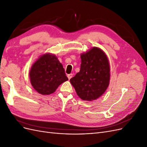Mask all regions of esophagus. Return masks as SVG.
<instances>
[{
    "mask_svg": "<svg viewBox=\"0 0 147 147\" xmlns=\"http://www.w3.org/2000/svg\"><path fill=\"white\" fill-rule=\"evenodd\" d=\"M73 77V74H68L67 75V77L70 80L71 78H72Z\"/></svg>",
    "mask_w": 147,
    "mask_h": 147,
    "instance_id": "esophagus-1",
    "label": "esophagus"
}]
</instances>
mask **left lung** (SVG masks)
I'll return each mask as SVG.
<instances>
[{"label": "left lung", "instance_id": "1", "mask_svg": "<svg viewBox=\"0 0 147 147\" xmlns=\"http://www.w3.org/2000/svg\"><path fill=\"white\" fill-rule=\"evenodd\" d=\"M81 62L80 72L70 82L82 100H96L109 86L110 69L108 58L101 49L93 47L81 55Z\"/></svg>", "mask_w": 147, "mask_h": 147}]
</instances>
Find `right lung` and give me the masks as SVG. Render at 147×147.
<instances>
[{"mask_svg": "<svg viewBox=\"0 0 147 147\" xmlns=\"http://www.w3.org/2000/svg\"><path fill=\"white\" fill-rule=\"evenodd\" d=\"M33 88L42 95L54 92L61 83L68 80L62 64L50 53L41 56L32 65L29 72Z\"/></svg>", "mask_w": 147, "mask_h": 147, "instance_id": "obj_1", "label": "right lung"}]
</instances>
